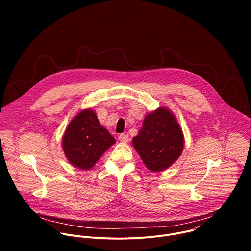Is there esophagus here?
Returning a JSON list of instances; mask_svg holds the SVG:
<instances>
[{
	"label": "esophagus",
	"instance_id": "34e87169",
	"mask_svg": "<svg viewBox=\"0 0 251 251\" xmlns=\"http://www.w3.org/2000/svg\"><path fill=\"white\" fill-rule=\"evenodd\" d=\"M118 139L122 143H127L129 141V136L127 134H121V135H119Z\"/></svg>",
	"mask_w": 251,
	"mask_h": 251
}]
</instances>
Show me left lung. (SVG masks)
<instances>
[{
  "instance_id": "1",
  "label": "left lung",
  "mask_w": 251,
  "mask_h": 251,
  "mask_svg": "<svg viewBox=\"0 0 251 251\" xmlns=\"http://www.w3.org/2000/svg\"><path fill=\"white\" fill-rule=\"evenodd\" d=\"M184 134L175 115L166 107L148 113L133 146L151 172H161L171 167L182 155Z\"/></svg>"
}]
</instances>
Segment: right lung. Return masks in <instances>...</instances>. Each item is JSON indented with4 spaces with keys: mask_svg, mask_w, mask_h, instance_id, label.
Wrapping results in <instances>:
<instances>
[{
    "mask_svg": "<svg viewBox=\"0 0 251 251\" xmlns=\"http://www.w3.org/2000/svg\"><path fill=\"white\" fill-rule=\"evenodd\" d=\"M115 143L114 137L98 121L96 113L81 110L67 125L62 148L68 162L80 170L91 169Z\"/></svg>",
    "mask_w": 251,
    "mask_h": 251,
    "instance_id": "obj_1",
    "label": "right lung"
}]
</instances>
